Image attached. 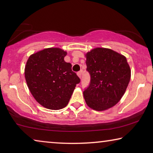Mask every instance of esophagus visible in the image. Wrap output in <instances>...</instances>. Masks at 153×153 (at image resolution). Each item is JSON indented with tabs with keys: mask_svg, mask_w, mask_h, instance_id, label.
Returning <instances> with one entry per match:
<instances>
[{
	"mask_svg": "<svg viewBox=\"0 0 153 153\" xmlns=\"http://www.w3.org/2000/svg\"><path fill=\"white\" fill-rule=\"evenodd\" d=\"M77 76L79 77V78H81V77H82V71L77 72Z\"/></svg>",
	"mask_w": 153,
	"mask_h": 153,
	"instance_id": "34e87169",
	"label": "esophagus"
}]
</instances>
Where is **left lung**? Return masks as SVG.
Wrapping results in <instances>:
<instances>
[{"instance_id": "8db88e82", "label": "left lung", "mask_w": 153, "mask_h": 153, "mask_svg": "<svg viewBox=\"0 0 153 153\" xmlns=\"http://www.w3.org/2000/svg\"><path fill=\"white\" fill-rule=\"evenodd\" d=\"M91 84L84 91L90 108L107 110L119 102L131 79L127 58L109 48H96L84 54Z\"/></svg>"}]
</instances>
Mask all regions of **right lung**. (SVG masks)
<instances>
[{
	"instance_id": "right-lung-1",
	"label": "right lung",
	"mask_w": 153,
	"mask_h": 153,
	"mask_svg": "<svg viewBox=\"0 0 153 153\" xmlns=\"http://www.w3.org/2000/svg\"><path fill=\"white\" fill-rule=\"evenodd\" d=\"M67 52L59 48L34 53L26 62L24 75L30 93L45 108L58 110L67 105L80 79L65 61Z\"/></svg>"
}]
</instances>
